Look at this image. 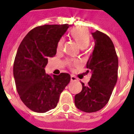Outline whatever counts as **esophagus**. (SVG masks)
I'll return each instance as SVG.
<instances>
[{"mask_svg":"<svg viewBox=\"0 0 134 134\" xmlns=\"http://www.w3.org/2000/svg\"><path fill=\"white\" fill-rule=\"evenodd\" d=\"M70 80H71V81H77L78 79H77V78H76L75 76H74L71 75Z\"/></svg>","mask_w":134,"mask_h":134,"instance_id":"obj_1","label":"esophagus"}]
</instances>
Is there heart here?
Listing matches in <instances>:
<instances>
[{
	"label": "heart",
	"instance_id": "heart-1",
	"mask_svg": "<svg viewBox=\"0 0 134 134\" xmlns=\"http://www.w3.org/2000/svg\"><path fill=\"white\" fill-rule=\"evenodd\" d=\"M70 35L72 40L77 43L79 48L82 49H85L89 45L91 41V35L87 29L83 27H76L74 28L70 32ZM64 40L60 39L57 43V51L60 52L62 50ZM67 64L70 66H76L79 65V61L77 60H70L67 62Z\"/></svg>",
	"mask_w": 134,
	"mask_h": 134
}]
</instances>
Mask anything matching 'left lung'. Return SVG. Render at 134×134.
I'll return each mask as SVG.
<instances>
[{"mask_svg": "<svg viewBox=\"0 0 134 134\" xmlns=\"http://www.w3.org/2000/svg\"><path fill=\"white\" fill-rule=\"evenodd\" d=\"M92 35L95 46L86 63V68L92 75L87 85L81 82L82 89L74 97L76 107L86 113L99 111L106 105L118 74V58L109 37L99 31Z\"/></svg>", "mask_w": 134, "mask_h": 134, "instance_id": "left-lung-1", "label": "left lung"}]
</instances>
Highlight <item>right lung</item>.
Instances as JSON below:
<instances>
[{"label":"right lung","mask_w":134,"mask_h":134,"mask_svg":"<svg viewBox=\"0 0 134 134\" xmlns=\"http://www.w3.org/2000/svg\"><path fill=\"white\" fill-rule=\"evenodd\" d=\"M70 25H44L31 29L18 48L13 65L16 91L23 103L37 113L54 109L70 75L46 74L48 58L56 54L57 43Z\"/></svg>","instance_id":"add662e5"}]
</instances>
